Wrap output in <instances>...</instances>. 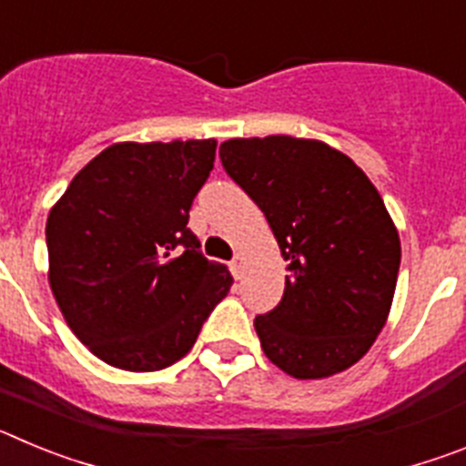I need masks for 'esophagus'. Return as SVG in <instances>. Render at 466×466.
<instances>
[{"label":"esophagus","mask_w":466,"mask_h":466,"mask_svg":"<svg viewBox=\"0 0 466 466\" xmlns=\"http://www.w3.org/2000/svg\"><path fill=\"white\" fill-rule=\"evenodd\" d=\"M230 273H233V278L240 279L242 275H245V258L242 257H236L233 261H230Z\"/></svg>","instance_id":"obj_1"}]
</instances>
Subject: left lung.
Returning a JSON list of instances; mask_svg holds the SVG:
<instances>
[{
	"label": "left lung",
	"mask_w": 466,
	"mask_h": 466,
	"mask_svg": "<svg viewBox=\"0 0 466 466\" xmlns=\"http://www.w3.org/2000/svg\"><path fill=\"white\" fill-rule=\"evenodd\" d=\"M219 158L287 261L282 300L254 319L266 357L300 380L350 369L385 327L401 263L380 193L317 139H228Z\"/></svg>",
	"instance_id": "obj_1"
}]
</instances>
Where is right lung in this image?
<instances>
[{
	"label": "right lung",
	"mask_w": 466,
	"mask_h": 466,
	"mask_svg": "<svg viewBox=\"0 0 466 466\" xmlns=\"http://www.w3.org/2000/svg\"><path fill=\"white\" fill-rule=\"evenodd\" d=\"M214 151V139L111 144L48 214L53 296L76 339L106 364H175L228 294V268L203 257L187 226Z\"/></svg>",
	"instance_id": "obj_1"
}]
</instances>
